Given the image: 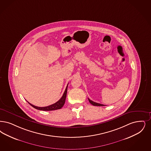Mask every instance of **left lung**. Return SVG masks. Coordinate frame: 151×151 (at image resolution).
<instances>
[{
	"instance_id": "left-lung-1",
	"label": "left lung",
	"mask_w": 151,
	"mask_h": 151,
	"mask_svg": "<svg viewBox=\"0 0 151 151\" xmlns=\"http://www.w3.org/2000/svg\"><path fill=\"white\" fill-rule=\"evenodd\" d=\"M88 100H89L90 103H91V104L92 105H93V106H104V104H100V103L94 102L91 101V99H89V98H88Z\"/></svg>"
}]
</instances>
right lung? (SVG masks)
<instances>
[{
	"label": "right lung",
	"instance_id": "add662e5",
	"mask_svg": "<svg viewBox=\"0 0 151 151\" xmlns=\"http://www.w3.org/2000/svg\"><path fill=\"white\" fill-rule=\"evenodd\" d=\"M68 84L67 85L66 88L65 89V91L62 96V97H61L60 99L57 101V102L53 104H51L48 106H46V107H37V106H35L34 105H32V104H31L29 102V103L32 107H33L34 108H35L39 110H42V111H53V110H56V109H60L64 105L65 103V101H66V98L67 91V87H68Z\"/></svg>",
	"mask_w": 151,
	"mask_h": 151
}]
</instances>
